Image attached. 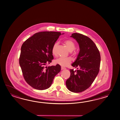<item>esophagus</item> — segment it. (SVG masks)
I'll return each instance as SVG.
<instances>
[{"label":"esophagus","instance_id":"esophagus-1","mask_svg":"<svg viewBox=\"0 0 120 120\" xmlns=\"http://www.w3.org/2000/svg\"><path fill=\"white\" fill-rule=\"evenodd\" d=\"M61 68L62 70H65V69H66V68L65 67H61Z\"/></svg>","mask_w":120,"mask_h":120}]
</instances>
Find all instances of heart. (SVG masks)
Listing matches in <instances>:
<instances>
[{
	"label": "heart",
	"instance_id": "heart-1",
	"mask_svg": "<svg viewBox=\"0 0 120 120\" xmlns=\"http://www.w3.org/2000/svg\"><path fill=\"white\" fill-rule=\"evenodd\" d=\"M64 45L66 46L70 52H72L75 49V43L71 40H67L64 42ZM58 43H55L53 45L52 49V53L54 56L57 55V48L58 46ZM72 62L71 59L70 58H63L60 57L55 60L54 63L56 64H59L62 67H67L71 64Z\"/></svg>",
	"mask_w": 120,
	"mask_h": 120
}]
</instances>
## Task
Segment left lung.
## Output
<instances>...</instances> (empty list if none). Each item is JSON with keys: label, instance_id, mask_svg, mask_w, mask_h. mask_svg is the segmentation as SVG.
<instances>
[{"label": "left lung", "instance_id": "obj_1", "mask_svg": "<svg viewBox=\"0 0 120 120\" xmlns=\"http://www.w3.org/2000/svg\"><path fill=\"white\" fill-rule=\"evenodd\" d=\"M78 42L80 50L75 61L72 64L76 71L70 70V76L66 84L72 92H81L91 86L100 69L101 56L97 46L89 37L81 34H72Z\"/></svg>", "mask_w": 120, "mask_h": 120}]
</instances>
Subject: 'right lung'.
Masks as SVG:
<instances>
[{
    "label": "right lung",
    "instance_id": "1",
    "mask_svg": "<svg viewBox=\"0 0 120 120\" xmlns=\"http://www.w3.org/2000/svg\"><path fill=\"white\" fill-rule=\"evenodd\" d=\"M61 34L59 32H40L27 39L22 46L20 66L25 81L35 89L49 88L55 75L60 71L59 64L48 67L45 66L53 59V45Z\"/></svg>",
    "mask_w": 120,
    "mask_h": 120
}]
</instances>
